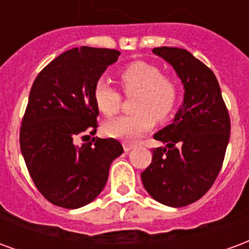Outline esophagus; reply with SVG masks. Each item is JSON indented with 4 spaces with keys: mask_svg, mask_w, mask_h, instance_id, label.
<instances>
[{
    "mask_svg": "<svg viewBox=\"0 0 249 249\" xmlns=\"http://www.w3.org/2000/svg\"><path fill=\"white\" fill-rule=\"evenodd\" d=\"M123 148H124L125 152H129L132 148H135V145L130 144V142H123Z\"/></svg>",
    "mask_w": 249,
    "mask_h": 249,
    "instance_id": "34e87169",
    "label": "esophagus"
}]
</instances>
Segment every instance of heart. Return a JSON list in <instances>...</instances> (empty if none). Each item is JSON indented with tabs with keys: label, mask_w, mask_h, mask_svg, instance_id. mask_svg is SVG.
<instances>
[{
	"label": "heart",
	"mask_w": 249,
	"mask_h": 249,
	"mask_svg": "<svg viewBox=\"0 0 249 249\" xmlns=\"http://www.w3.org/2000/svg\"><path fill=\"white\" fill-rule=\"evenodd\" d=\"M119 77L125 94H137L133 101L136 112L105 123L107 135L135 140L149 132L156 119L164 121L172 116L180 97L178 85L175 78L162 74L159 66L144 61L132 62L120 71ZM93 100L105 116H113L121 108V94L104 78L94 84Z\"/></svg>",
	"instance_id": "obj_1"
}]
</instances>
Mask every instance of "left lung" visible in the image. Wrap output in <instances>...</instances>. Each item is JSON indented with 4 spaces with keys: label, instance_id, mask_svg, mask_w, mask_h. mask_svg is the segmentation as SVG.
<instances>
[{
    "label": "left lung",
    "instance_id": "obj_1",
    "mask_svg": "<svg viewBox=\"0 0 249 249\" xmlns=\"http://www.w3.org/2000/svg\"><path fill=\"white\" fill-rule=\"evenodd\" d=\"M175 68L185 88L183 107L172 124L155 133L167 146L153 149L141 173L146 192L159 203L185 207L208 192L223 167L231 120L219 82L208 66L185 49L155 48Z\"/></svg>",
    "mask_w": 249,
    "mask_h": 249
}]
</instances>
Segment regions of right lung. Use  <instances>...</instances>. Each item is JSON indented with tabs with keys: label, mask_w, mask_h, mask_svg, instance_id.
<instances>
[{
	"label": "right lung",
	"mask_w": 249,
	"mask_h": 249,
	"mask_svg": "<svg viewBox=\"0 0 249 249\" xmlns=\"http://www.w3.org/2000/svg\"><path fill=\"white\" fill-rule=\"evenodd\" d=\"M119 56L116 49L73 48L49 62L32 85L19 146L33 183L54 205L74 209L93 201L124 152L114 139L85 142L98 126L94 84Z\"/></svg>",
	"instance_id": "1"
}]
</instances>
